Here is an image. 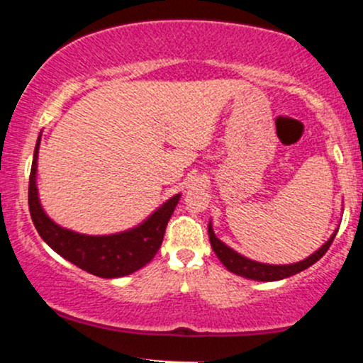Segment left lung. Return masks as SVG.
<instances>
[{
	"label": "left lung",
	"instance_id": "obj_1",
	"mask_svg": "<svg viewBox=\"0 0 363 363\" xmlns=\"http://www.w3.org/2000/svg\"><path fill=\"white\" fill-rule=\"evenodd\" d=\"M336 232L338 230H335V234L329 237V239L323 245H320L318 251H315L314 254H311V256L306 257V259H302L298 262H291V264H266V262H257V261L249 259V257H245V256H242V254L234 251L232 247H228L227 244L222 242V240L215 235L213 225H211V222L208 223L210 244H211V247H213L216 257L222 261V264L225 266V268H227L228 272L239 274V277L249 278V280H256V281L283 280V278H289V277H291V274H297V273L303 272V269H307L309 266L314 264L315 261H319L320 257L326 254L329 245H331V242H333V239H335Z\"/></svg>",
	"mask_w": 363,
	"mask_h": 363
}]
</instances>
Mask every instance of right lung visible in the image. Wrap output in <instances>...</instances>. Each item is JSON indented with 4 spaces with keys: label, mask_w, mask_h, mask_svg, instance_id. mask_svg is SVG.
<instances>
[{
    "label": "right lung",
    "mask_w": 363,
    "mask_h": 363,
    "mask_svg": "<svg viewBox=\"0 0 363 363\" xmlns=\"http://www.w3.org/2000/svg\"><path fill=\"white\" fill-rule=\"evenodd\" d=\"M40 135L37 138L28 181V210L43 240L66 261L101 278H121L138 272L155 257L164 240L165 228L176 210L181 193L158 206L147 220L129 230L109 235H86L61 227L49 218L37 189V158Z\"/></svg>",
    "instance_id": "1"
}]
</instances>
